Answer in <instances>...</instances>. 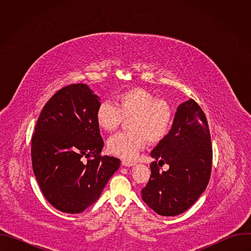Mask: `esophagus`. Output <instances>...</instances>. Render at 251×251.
I'll return each mask as SVG.
<instances>
[{
    "label": "esophagus",
    "instance_id": "34e87169",
    "mask_svg": "<svg viewBox=\"0 0 251 251\" xmlns=\"http://www.w3.org/2000/svg\"><path fill=\"white\" fill-rule=\"evenodd\" d=\"M122 165L125 166V167H133V166H135L136 164H135L134 162H129V161L123 160V161H122Z\"/></svg>",
    "mask_w": 251,
    "mask_h": 251
}]
</instances>
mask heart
<instances>
[{"label": "heart", "mask_w": 251, "mask_h": 251, "mask_svg": "<svg viewBox=\"0 0 251 251\" xmlns=\"http://www.w3.org/2000/svg\"><path fill=\"white\" fill-rule=\"evenodd\" d=\"M114 104L100 103L95 120L101 130L112 133L123 120L131 119V132L120 133L107 143L108 151L122 159H136L149 141L152 144L161 142L172 128L174 112L171 105L144 88L134 87L118 93Z\"/></svg>", "instance_id": "1"}]
</instances>
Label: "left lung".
<instances>
[{"instance_id": "obj_1", "label": "left lung", "mask_w": 251, "mask_h": 251, "mask_svg": "<svg viewBox=\"0 0 251 251\" xmlns=\"http://www.w3.org/2000/svg\"><path fill=\"white\" fill-rule=\"evenodd\" d=\"M151 176L142 199L160 216L174 217L190 208L205 190L212 149L204 113L190 99L177 107L169 134L151 152ZM159 160L158 162L157 161ZM166 162L169 170L161 172Z\"/></svg>"}]
</instances>
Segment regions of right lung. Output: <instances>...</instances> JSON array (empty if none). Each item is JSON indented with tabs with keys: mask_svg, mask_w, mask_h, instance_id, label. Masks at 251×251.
<instances>
[{
	"mask_svg": "<svg viewBox=\"0 0 251 251\" xmlns=\"http://www.w3.org/2000/svg\"><path fill=\"white\" fill-rule=\"evenodd\" d=\"M100 104L88 85L71 84L45 105L31 138L38 184L56 209L79 213L97 201L120 160L100 156L104 146L95 113ZM93 157L87 163L82 157Z\"/></svg>",
	"mask_w": 251,
	"mask_h": 251,
	"instance_id": "obj_1",
	"label": "right lung"
}]
</instances>
